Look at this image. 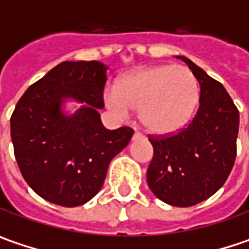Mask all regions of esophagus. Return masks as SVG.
<instances>
[{"mask_svg":"<svg viewBox=\"0 0 249 249\" xmlns=\"http://www.w3.org/2000/svg\"><path fill=\"white\" fill-rule=\"evenodd\" d=\"M140 139H143V134L139 133V132H136L133 134V140H140Z\"/></svg>","mask_w":249,"mask_h":249,"instance_id":"obj_1","label":"esophagus"}]
</instances>
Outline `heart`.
I'll list each match as a JSON object with an SVG mask.
<instances>
[{"instance_id": "b5f03b06", "label": "heart", "mask_w": 249, "mask_h": 249, "mask_svg": "<svg viewBox=\"0 0 249 249\" xmlns=\"http://www.w3.org/2000/svg\"><path fill=\"white\" fill-rule=\"evenodd\" d=\"M106 106L117 115L139 112L140 123L151 134L169 136L193 120L200 102V85L183 66L156 65L122 75L115 92L105 93Z\"/></svg>"}]
</instances>
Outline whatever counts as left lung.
Instances as JSON below:
<instances>
[{
  "label": "left lung",
  "instance_id": "8db88e82",
  "mask_svg": "<svg viewBox=\"0 0 249 249\" xmlns=\"http://www.w3.org/2000/svg\"><path fill=\"white\" fill-rule=\"evenodd\" d=\"M177 58L200 83V107L177 134L149 139L154 153L147 184L159 200L191 207L210 198L228 178L237 156L240 113L220 82L186 56Z\"/></svg>",
  "mask_w": 249,
  "mask_h": 249
}]
</instances>
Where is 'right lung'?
<instances>
[{"instance_id":"obj_1","label":"right lung","mask_w":249,"mask_h":249,"mask_svg":"<svg viewBox=\"0 0 249 249\" xmlns=\"http://www.w3.org/2000/svg\"><path fill=\"white\" fill-rule=\"evenodd\" d=\"M107 66L65 61L35 82L11 116L14 153L28 186L44 200L78 207L103 186L107 167L132 136L130 127L107 130L100 120ZM81 105L66 114L63 105Z\"/></svg>"}]
</instances>
